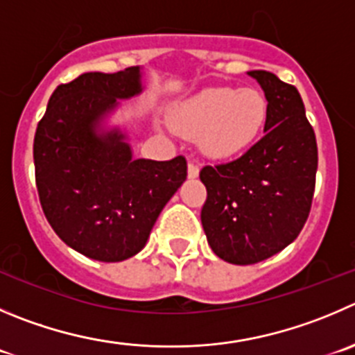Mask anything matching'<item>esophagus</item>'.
<instances>
[{"instance_id":"esophagus-1","label":"esophagus","mask_w":355,"mask_h":355,"mask_svg":"<svg viewBox=\"0 0 355 355\" xmlns=\"http://www.w3.org/2000/svg\"><path fill=\"white\" fill-rule=\"evenodd\" d=\"M198 172H200V167H198L195 162H190V164H188V178H190V180H195V178H198Z\"/></svg>"}]
</instances>
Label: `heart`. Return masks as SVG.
<instances>
[{
  "label": "heart",
  "mask_w": 355,
  "mask_h": 355,
  "mask_svg": "<svg viewBox=\"0 0 355 355\" xmlns=\"http://www.w3.org/2000/svg\"><path fill=\"white\" fill-rule=\"evenodd\" d=\"M268 104L256 89L209 87L175 104L172 127L187 137L198 136L207 157L228 158L258 139Z\"/></svg>",
  "instance_id": "heart-1"
}]
</instances>
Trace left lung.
Segmentation results:
<instances>
[{
    "instance_id": "left-lung-1",
    "label": "left lung",
    "mask_w": 355,
    "mask_h": 355,
    "mask_svg": "<svg viewBox=\"0 0 355 355\" xmlns=\"http://www.w3.org/2000/svg\"><path fill=\"white\" fill-rule=\"evenodd\" d=\"M268 103L265 136L241 158L204 167L202 226L218 258L252 265L288 248L302 232L317 172V143L296 87L249 71Z\"/></svg>"
}]
</instances>
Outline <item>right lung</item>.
Returning <instances> with one entry per match:
<instances>
[{"instance_id":"right-lung-1","label":"right lung","mask_w":355,"mask_h":355,"mask_svg":"<svg viewBox=\"0 0 355 355\" xmlns=\"http://www.w3.org/2000/svg\"><path fill=\"white\" fill-rule=\"evenodd\" d=\"M144 90L143 69L83 73L59 85L35 136L36 187L60 241L97 261H123L146 245L187 160L134 158L129 136L107 127L120 101Z\"/></svg>"}]
</instances>
